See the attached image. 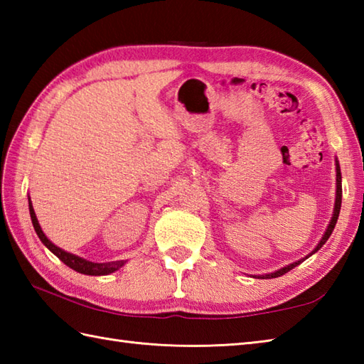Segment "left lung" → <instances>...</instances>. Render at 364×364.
Listing matches in <instances>:
<instances>
[{"mask_svg":"<svg viewBox=\"0 0 364 364\" xmlns=\"http://www.w3.org/2000/svg\"><path fill=\"white\" fill-rule=\"evenodd\" d=\"M335 166H336V198H335L333 215H331V219H330L328 227H327V230H326V233H323L322 239H321V241H319V244L314 247V249L311 250V253H308L306 257L300 258L299 261H294V262H291V264H288V266H284V267H282V269L275 270V272L264 274V275H255V278H262V280H266V278H277V277H282V275H284L286 272H289L291 269H294V267H296V266H299L300 262H304L306 258H310L311 255H314L316 252H318V250L321 249V247H322L323 244L327 242V239L330 237V235L333 233V230H335L336 220H338V215H339V210H341V198H343V186H341V168H339V161H338V158L335 159Z\"/></svg>","mask_w":364,"mask_h":364,"instance_id":"8db88e82","label":"left lung"}]
</instances>
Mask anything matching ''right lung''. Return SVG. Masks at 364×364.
I'll use <instances>...</instances> for the list:
<instances>
[{"label": "right lung", "instance_id": "1", "mask_svg": "<svg viewBox=\"0 0 364 364\" xmlns=\"http://www.w3.org/2000/svg\"><path fill=\"white\" fill-rule=\"evenodd\" d=\"M28 203H29V214H31V220H33V225L36 233L38 236V239L43 242V245L48 249L51 253L56 255V257L67 264L70 269L76 270V272L84 274V275H109L115 270H119L122 266L127 264V259H120V261H109V262H94V261H89V259H84L78 255H73L70 252H65L60 249V247L54 245L48 237L45 236V233L41 228V223L37 220V215L34 213V208H33V202H31V198L28 197Z\"/></svg>", "mask_w": 364, "mask_h": 364}]
</instances>
